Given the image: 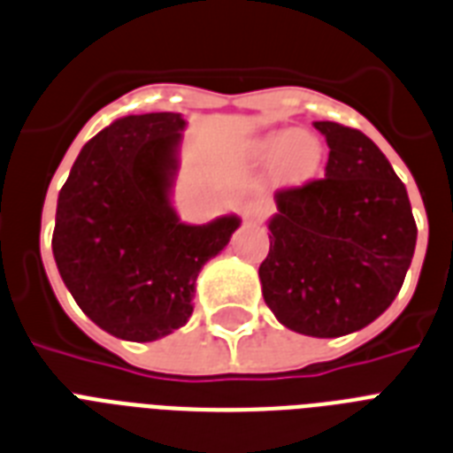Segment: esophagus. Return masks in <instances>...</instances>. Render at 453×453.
Wrapping results in <instances>:
<instances>
[{
    "label": "esophagus",
    "instance_id": "34e87169",
    "mask_svg": "<svg viewBox=\"0 0 453 453\" xmlns=\"http://www.w3.org/2000/svg\"><path fill=\"white\" fill-rule=\"evenodd\" d=\"M265 219V206L258 204V202H251V204L244 206V220L247 223H261Z\"/></svg>",
    "mask_w": 453,
    "mask_h": 453
}]
</instances>
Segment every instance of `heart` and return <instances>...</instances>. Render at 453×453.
I'll list each match as a JSON object with an SVG mask.
<instances>
[{"mask_svg": "<svg viewBox=\"0 0 453 453\" xmlns=\"http://www.w3.org/2000/svg\"><path fill=\"white\" fill-rule=\"evenodd\" d=\"M249 155L263 166L275 164V178L284 188H301L322 169L324 145L308 131L275 129L256 138Z\"/></svg>", "mask_w": 453, "mask_h": 453, "instance_id": "heart-1", "label": "heart"}]
</instances>
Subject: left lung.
<instances>
[{"label": "left lung", "instance_id": "1", "mask_svg": "<svg viewBox=\"0 0 453 453\" xmlns=\"http://www.w3.org/2000/svg\"><path fill=\"white\" fill-rule=\"evenodd\" d=\"M324 178L275 192L263 298L287 329L336 338L365 329L400 294L416 249L407 188L362 131L315 122Z\"/></svg>", "mask_w": 453, "mask_h": 453}]
</instances>
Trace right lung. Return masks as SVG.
I'll return each instance as SVG.
<instances>
[{"label": "right lung", "instance_id": "1", "mask_svg": "<svg viewBox=\"0 0 453 453\" xmlns=\"http://www.w3.org/2000/svg\"><path fill=\"white\" fill-rule=\"evenodd\" d=\"M185 119H117L74 159L58 192L53 258L84 315L124 341L148 343L192 315L195 280L240 227L237 216L180 223L171 206Z\"/></svg>", "mask_w": 453, "mask_h": 453}]
</instances>
